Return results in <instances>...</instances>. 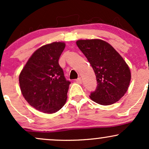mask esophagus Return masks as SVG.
Returning <instances> with one entry per match:
<instances>
[{"mask_svg": "<svg viewBox=\"0 0 149 149\" xmlns=\"http://www.w3.org/2000/svg\"><path fill=\"white\" fill-rule=\"evenodd\" d=\"M76 82L77 83H78V84H81V83H82V79L80 78H77V79L76 80Z\"/></svg>", "mask_w": 149, "mask_h": 149, "instance_id": "esophagus-1", "label": "esophagus"}]
</instances>
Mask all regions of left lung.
I'll return each instance as SVG.
<instances>
[{"label":"left lung","instance_id":"left-lung-1","mask_svg":"<svg viewBox=\"0 0 149 149\" xmlns=\"http://www.w3.org/2000/svg\"><path fill=\"white\" fill-rule=\"evenodd\" d=\"M76 45L96 75L97 86L90 94V99L104 106L119 101L131 80L130 70L123 57L110 44L100 39L79 40Z\"/></svg>","mask_w":149,"mask_h":149}]
</instances>
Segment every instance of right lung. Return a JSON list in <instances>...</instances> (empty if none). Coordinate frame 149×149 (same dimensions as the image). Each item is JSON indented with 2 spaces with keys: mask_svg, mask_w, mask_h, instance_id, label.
Instances as JSON below:
<instances>
[{
  "mask_svg": "<svg viewBox=\"0 0 149 149\" xmlns=\"http://www.w3.org/2000/svg\"><path fill=\"white\" fill-rule=\"evenodd\" d=\"M65 43L54 42L36 50L19 77L24 97L31 107L45 113L60 110L66 103L71 82L59 64Z\"/></svg>",
  "mask_w": 149,
  "mask_h": 149,
  "instance_id": "1",
  "label": "right lung"
}]
</instances>
